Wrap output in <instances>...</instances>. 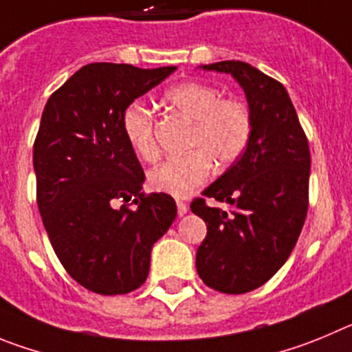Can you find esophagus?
<instances>
[{
  "mask_svg": "<svg viewBox=\"0 0 352 352\" xmlns=\"http://www.w3.org/2000/svg\"><path fill=\"white\" fill-rule=\"evenodd\" d=\"M177 212L179 215H184L188 212V204H184V201H177Z\"/></svg>",
  "mask_w": 352,
  "mask_h": 352,
  "instance_id": "obj_1",
  "label": "esophagus"
}]
</instances>
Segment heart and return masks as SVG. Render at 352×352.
<instances>
[{
    "label": "heart",
    "instance_id": "heart-1",
    "mask_svg": "<svg viewBox=\"0 0 352 352\" xmlns=\"http://www.w3.org/2000/svg\"><path fill=\"white\" fill-rule=\"evenodd\" d=\"M164 98L184 117L192 121L186 156L173 157L148 175V186L157 192L188 198L219 170L235 164L249 147L254 129L251 107L239 98H221L215 87L201 82H184L164 93ZM122 128L133 151L145 161H156V122L148 107L133 103L126 109Z\"/></svg>",
    "mask_w": 352,
    "mask_h": 352
}]
</instances>
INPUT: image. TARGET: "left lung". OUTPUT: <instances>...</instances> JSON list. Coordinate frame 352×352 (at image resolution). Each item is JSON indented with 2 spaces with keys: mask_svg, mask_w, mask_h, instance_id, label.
Returning <instances> with one entry per match:
<instances>
[{
  "mask_svg": "<svg viewBox=\"0 0 352 352\" xmlns=\"http://www.w3.org/2000/svg\"><path fill=\"white\" fill-rule=\"evenodd\" d=\"M204 69L231 74L245 91L254 129L243 156L204 191L231 210L196 198L207 224L196 252L199 278L212 289L242 294L263 286L289 258L309 210L310 151L284 85L242 61Z\"/></svg>",
  "mask_w": 352,
  "mask_h": 352,
  "instance_id": "obj_1",
  "label": "left lung"
}]
</instances>
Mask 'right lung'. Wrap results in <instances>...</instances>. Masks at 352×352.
<instances>
[{
	"label": "right lung",
	"mask_w": 352,
	"mask_h": 352,
	"mask_svg": "<svg viewBox=\"0 0 352 352\" xmlns=\"http://www.w3.org/2000/svg\"><path fill=\"white\" fill-rule=\"evenodd\" d=\"M175 69L91 63L43 109L33 145L38 210L65 270L93 293L140 287L154 242L175 221L172 196L142 192L144 170L122 128L126 109Z\"/></svg>",
	"instance_id": "obj_1"
}]
</instances>
